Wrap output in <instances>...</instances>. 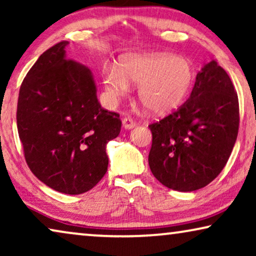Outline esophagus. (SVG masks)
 <instances>
[{"label":"esophagus","instance_id":"34e87169","mask_svg":"<svg viewBox=\"0 0 256 256\" xmlns=\"http://www.w3.org/2000/svg\"><path fill=\"white\" fill-rule=\"evenodd\" d=\"M122 124H124V127L126 129H132V128L135 127L134 120H132V118H129V116L122 118Z\"/></svg>","mask_w":256,"mask_h":256}]
</instances>
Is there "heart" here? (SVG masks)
Here are the masks:
<instances>
[{
  "instance_id": "b5f03b06",
  "label": "heart",
  "mask_w": 256,
  "mask_h": 256,
  "mask_svg": "<svg viewBox=\"0 0 256 256\" xmlns=\"http://www.w3.org/2000/svg\"><path fill=\"white\" fill-rule=\"evenodd\" d=\"M196 79L190 59L169 54H132L122 62L121 68L110 66L104 71V84L110 102L126 96L132 84L138 85L140 102L150 113L164 115L184 102Z\"/></svg>"
}]
</instances>
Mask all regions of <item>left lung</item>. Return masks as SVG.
<instances>
[{
  "mask_svg": "<svg viewBox=\"0 0 256 256\" xmlns=\"http://www.w3.org/2000/svg\"><path fill=\"white\" fill-rule=\"evenodd\" d=\"M239 100L233 82L216 60L198 72L190 98L162 120L152 134L149 166L156 180L190 192L222 172L239 130Z\"/></svg>",
  "mask_w": 256,
  "mask_h": 256,
  "instance_id": "8db88e82",
  "label": "left lung"
}]
</instances>
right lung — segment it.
Returning <instances> with one entry per match:
<instances>
[{
	"label": "right lung",
	"instance_id": "obj_1",
	"mask_svg": "<svg viewBox=\"0 0 256 256\" xmlns=\"http://www.w3.org/2000/svg\"><path fill=\"white\" fill-rule=\"evenodd\" d=\"M68 44L54 45L28 72L16 120L34 176L62 194H80L106 174V146L120 134L121 120L101 107L90 68L66 59Z\"/></svg>",
	"mask_w": 256,
	"mask_h": 256
}]
</instances>
